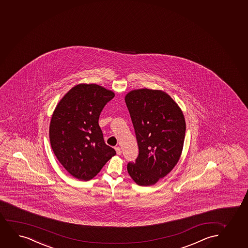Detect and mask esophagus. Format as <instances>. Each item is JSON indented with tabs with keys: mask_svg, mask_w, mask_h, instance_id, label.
Listing matches in <instances>:
<instances>
[{
	"mask_svg": "<svg viewBox=\"0 0 248 248\" xmlns=\"http://www.w3.org/2000/svg\"><path fill=\"white\" fill-rule=\"evenodd\" d=\"M115 150H116V153L118 155H120L121 153H122V150H121V148H120V147H116V148H115Z\"/></svg>",
	"mask_w": 248,
	"mask_h": 248,
	"instance_id": "34e87169",
	"label": "esophagus"
}]
</instances>
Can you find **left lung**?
<instances>
[{
	"instance_id": "left-lung-1",
	"label": "left lung",
	"mask_w": 248,
	"mask_h": 248,
	"mask_svg": "<svg viewBox=\"0 0 248 248\" xmlns=\"http://www.w3.org/2000/svg\"><path fill=\"white\" fill-rule=\"evenodd\" d=\"M139 145L135 163H128L130 177L141 186L155 185L181 158L186 120L176 102L157 89H134L125 95Z\"/></svg>"
}]
</instances>
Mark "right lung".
Returning a JSON list of instances; mask_svg holds the SVG:
<instances>
[{"instance_id": "1", "label": "right lung", "mask_w": 248, "mask_h": 248, "mask_svg": "<svg viewBox=\"0 0 248 248\" xmlns=\"http://www.w3.org/2000/svg\"><path fill=\"white\" fill-rule=\"evenodd\" d=\"M114 93L95 83L74 86L52 113L49 139L58 161L71 175L89 181L116 155L104 143L98 119Z\"/></svg>"}]
</instances>
